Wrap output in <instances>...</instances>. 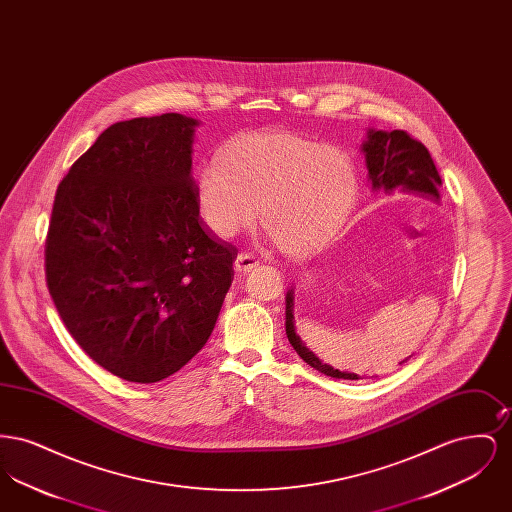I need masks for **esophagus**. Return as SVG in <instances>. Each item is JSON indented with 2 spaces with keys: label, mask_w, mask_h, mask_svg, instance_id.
Wrapping results in <instances>:
<instances>
[{
  "label": "esophagus",
  "mask_w": 512,
  "mask_h": 512,
  "mask_svg": "<svg viewBox=\"0 0 512 512\" xmlns=\"http://www.w3.org/2000/svg\"><path fill=\"white\" fill-rule=\"evenodd\" d=\"M257 265H259V261H257V259L251 255V253H245V251H242V253L236 257L234 268H236L238 272L245 274V272L253 270V268L257 267Z\"/></svg>",
  "instance_id": "esophagus-1"
}]
</instances>
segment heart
I'll list each match as a JSON object with an SVG mask.
<instances>
[{"instance_id": "obj_1", "label": "heart", "mask_w": 512, "mask_h": 512, "mask_svg": "<svg viewBox=\"0 0 512 512\" xmlns=\"http://www.w3.org/2000/svg\"><path fill=\"white\" fill-rule=\"evenodd\" d=\"M361 190L357 159L343 147L292 132L245 134L226 147L220 165L197 174V203L209 230L232 238L261 224L280 251L311 255L330 244Z\"/></svg>"}]
</instances>
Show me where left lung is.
I'll use <instances>...</instances> for the list:
<instances>
[{"label": "left lung", "mask_w": 512, "mask_h": 512, "mask_svg": "<svg viewBox=\"0 0 512 512\" xmlns=\"http://www.w3.org/2000/svg\"><path fill=\"white\" fill-rule=\"evenodd\" d=\"M363 153H365L368 178L372 182L374 192L416 194L438 201L441 178L430 157V151L422 142L411 138L405 130H391V132L368 130V138L363 144ZM286 334L297 355L318 372L332 378H341V380L361 378L359 374L341 372L334 366L324 365L313 351H309V347H305V343L295 334V326H293L292 290L286 295Z\"/></svg>", "instance_id": "left-lung-1"}]
</instances>
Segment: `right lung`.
Wrapping results in <instances>:
<instances>
[{
  "instance_id": "add662e5",
  "label": "right lung",
  "mask_w": 512,
  "mask_h": 512,
  "mask_svg": "<svg viewBox=\"0 0 512 512\" xmlns=\"http://www.w3.org/2000/svg\"><path fill=\"white\" fill-rule=\"evenodd\" d=\"M178 113L115 122L61 180L46 282L74 341L128 382L169 378L207 343L236 247L199 217L192 144Z\"/></svg>"
}]
</instances>
